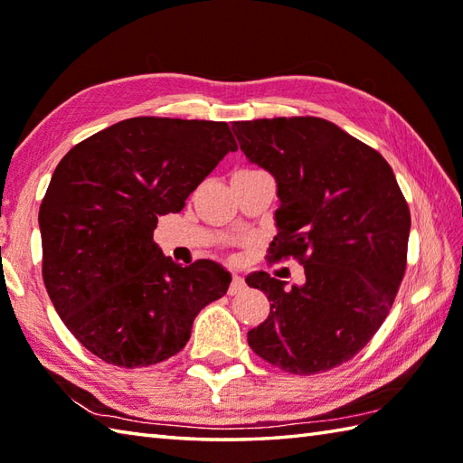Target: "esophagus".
<instances>
[{"label": "esophagus", "mask_w": 463, "mask_h": 463, "mask_svg": "<svg viewBox=\"0 0 463 463\" xmlns=\"http://www.w3.org/2000/svg\"><path fill=\"white\" fill-rule=\"evenodd\" d=\"M244 287H247V284H244L242 277H239V274H232V282H231V287H229V294H231V297H232V294L242 292Z\"/></svg>", "instance_id": "obj_1"}]
</instances>
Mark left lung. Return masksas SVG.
<instances>
[{
    "mask_svg": "<svg viewBox=\"0 0 463 463\" xmlns=\"http://www.w3.org/2000/svg\"><path fill=\"white\" fill-rule=\"evenodd\" d=\"M232 131L279 184L269 262L294 259L307 277L292 288L262 270L247 277L270 300L249 346L300 376L336 368L378 332L404 279L411 219L394 171L320 117L234 121Z\"/></svg>",
    "mask_w": 463,
    "mask_h": 463,
    "instance_id": "1",
    "label": "left lung"
}]
</instances>
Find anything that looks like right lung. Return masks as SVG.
<instances>
[{
	"mask_svg": "<svg viewBox=\"0 0 463 463\" xmlns=\"http://www.w3.org/2000/svg\"><path fill=\"white\" fill-rule=\"evenodd\" d=\"M224 121L133 117L69 151L39 206L43 282L69 332L97 358L139 368L175 356L231 274L175 264L153 241L159 216L237 151Z\"/></svg>",
	"mask_w": 463,
	"mask_h": 463,
	"instance_id": "add662e5",
	"label": "right lung"
}]
</instances>
